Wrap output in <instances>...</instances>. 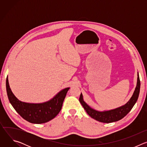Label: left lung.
<instances>
[{
    "mask_svg": "<svg viewBox=\"0 0 147 147\" xmlns=\"http://www.w3.org/2000/svg\"><path fill=\"white\" fill-rule=\"evenodd\" d=\"M140 81L138 75L137 74V86L134 91V93L130 99V100L124 105L117 108L114 109L109 111H98L91 108L90 106L83 100L82 94L81 93L80 96V102L82 105L84 109L86 111L89 116L95 120L102 122V123H112L114 121H117L123 119L125 116H126L129 112L131 110L133 107L136 103L138 95L140 94Z\"/></svg>",
    "mask_w": 147,
    "mask_h": 147,
    "instance_id": "1",
    "label": "left lung"
}]
</instances>
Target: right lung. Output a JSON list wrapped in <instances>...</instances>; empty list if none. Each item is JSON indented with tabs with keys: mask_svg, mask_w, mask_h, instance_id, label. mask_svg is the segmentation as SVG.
<instances>
[{
	"mask_svg": "<svg viewBox=\"0 0 147 147\" xmlns=\"http://www.w3.org/2000/svg\"><path fill=\"white\" fill-rule=\"evenodd\" d=\"M6 90L8 98L16 111L24 119L31 123H47L55 118L60 111L63 102L70 87L59 92L51 100L40 103H27L18 100L12 92L6 78Z\"/></svg>",
	"mask_w": 147,
	"mask_h": 147,
	"instance_id": "obj_1",
	"label": "right lung"
}]
</instances>
